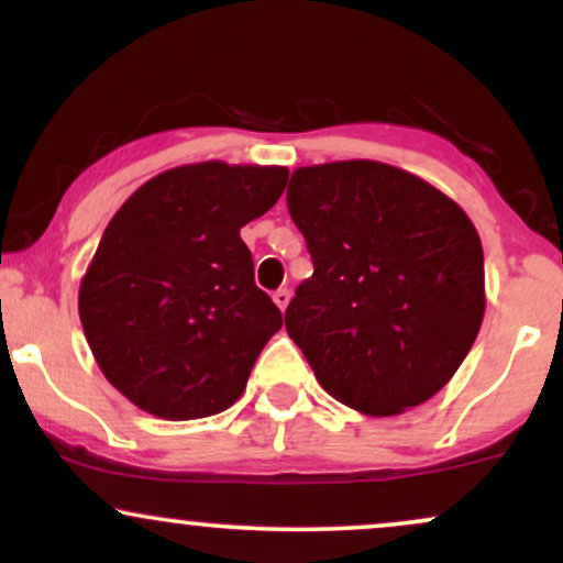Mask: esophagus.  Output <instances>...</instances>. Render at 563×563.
<instances>
[{"label":"esophagus","instance_id":"obj_1","mask_svg":"<svg viewBox=\"0 0 563 563\" xmlns=\"http://www.w3.org/2000/svg\"><path fill=\"white\" fill-rule=\"evenodd\" d=\"M273 299H275L277 307L286 309V307H288V301H290V290H288V288H277L275 294H273Z\"/></svg>","mask_w":563,"mask_h":563}]
</instances>
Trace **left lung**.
Returning <instances> with one entry per match:
<instances>
[{
	"label": "left lung",
	"instance_id": "left-lung-1",
	"mask_svg": "<svg viewBox=\"0 0 563 563\" xmlns=\"http://www.w3.org/2000/svg\"><path fill=\"white\" fill-rule=\"evenodd\" d=\"M288 211L314 273L286 331L322 389L376 418L434 397L484 318V254L466 211L378 161L296 169Z\"/></svg>",
	"mask_w": 563,
	"mask_h": 563
}]
</instances>
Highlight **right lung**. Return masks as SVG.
<instances>
[{
  "mask_svg": "<svg viewBox=\"0 0 563 563\" xmlns=\"http://www.w3.org/2000/svg\"><path fill=\"white\" fill-rule=\"evenodd\" d=\"M283 166H177L108 222L79 288L102 376L166 421L214 416L241 397L283 314L256 288L241 228L277 203Z\"/></svg>",
  "mask_w": 563,
  "mask_h": 563,
  "instance_id": "right-lung-1",
  "label": "right lung"
}]
</instances>
